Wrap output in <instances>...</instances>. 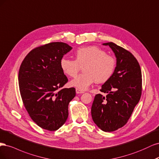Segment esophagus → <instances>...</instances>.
I'll use <instances>...</instances> for the list:
<instances>
[{"label":"esophagus","instance_id":"obj_1","mask_svg":"<svg viewBox=\"0 0 159 159\" xmlns=\"http://www.w3.org/2000/svg\"><path fill=\"white\" fill-rule=\"evenodd\" d=\"M76 94H82V93H84V91L81 90L79 89H76Z\"/></svg>","mask_w":159,"mask_h":159}]
</instances>
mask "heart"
<instances>
[{
  "mask_svg": "<svg viewBox=\"0 0 159 159\" xmlns=\"http://www.w3.org/2000/svg\"><path fill=\"white\" fill-rule=\"evenodd\" d=\"M74 55L75 60L61 59L59 65L63 73L71 78L75 77L83 67V73L70 81V85L76 89L84 90L94 82L105 83L115 73L116 59L96 46L79 48Z\"/></svg>",
  "mask_w": 159,
  "mask_h": 159,
  "instance_id": "heart-1",
  "label": "heart"
}]
</instances>
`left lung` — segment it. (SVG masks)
Returning a JSON list of instances; mask_svg holds the SVG:
<instances>
[{"label": "left lung", "mask_w": 159, "mask_h": 159, "mask_svg": "<svg viewBox=\"0 0 159 159\" xmlns=\"http://www.w3.org/2000/svg\"><path fill=\"white\" fill-rule=\"evenodd\" d=\"M109 45L115 53L117 66L112 77L100 90L106 96L96 94L91 108L92 117L100 129L114 131L124 126L138 104L142 92V75L137 60L129 51L113 42Z\"/></svg>", "instance_id": "1"}]
</instances>
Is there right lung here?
<instances>
[{
  "label": "right lung",
  "instance_id": "1",
  "mask_svg": "<svg viewBox=\"0 0 159 159\" xmlns=\"http://www.w3.org/2000/svg\"><path fill=\"white\" fill-rule=\"evenodd\" d=\"M71 49L63 42L40 45L25 56L20 65L19 89L24 106L42 129L56 131L67 120L68 106L76 91L75 88L62 89L68 79L59 62Z\"/></svg>",
  "mask_w": 159,
  "mask_h": 159
}]
</instances>
